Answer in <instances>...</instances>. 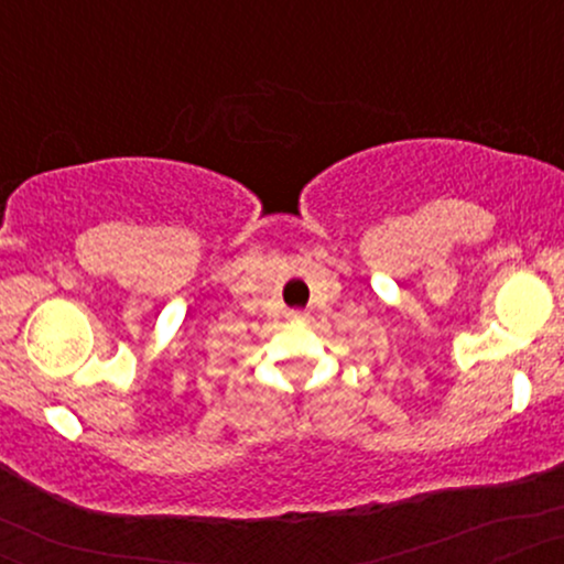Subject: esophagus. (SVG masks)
<instances>
[{
    "label": "esophagus",
    "instance_id": "esophagus-1",
    "mask_svg": "<svg viewBox=\"0 0 564 564\" xmlns=\"http://www.w3.org/2000/svg\"><path fill=\"white\" fill-rule=\"evenodd\" d=\"M289 318L294 321V323H304V321L310 318V315L307 313H289Z\"/></svg>",
    "mask_w": 564,
    "mask_h": 564
}]
</instances>
